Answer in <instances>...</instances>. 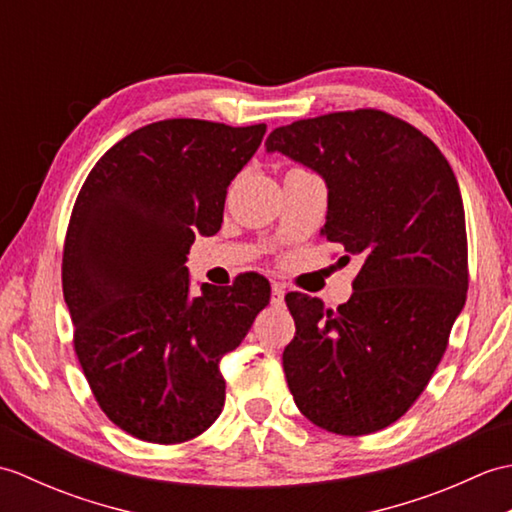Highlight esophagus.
Returning <instances> with one entry per match:
<instances>
[{
  "label": "esophagus",
  "mask_w": 512,
  "mask_h": 512,
  "mask_svg": "<svg viewBox=\"0 0 512 512\" xmlns=\"http://www.w3.org/2000/svg\"><path fill=\"white\" fill-rule=\"evenodd\" d=\"M284 295H286L284 284H279V281H275V284H273V297H270V301H273V306H284Z\"/></svg>",
  "instance_id": "esophagus-1"
}]
</instances>
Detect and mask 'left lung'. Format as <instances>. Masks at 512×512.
<instances>
[{
  "mask_svg": "<svg viewBox=\"0 0 512 512\" xmlns=\"http://www.w3.org/2000/svg\"><path fill=\"white\" fill-rule=\"evenodd\" d=\"M328 184L321 235L339 262L361 257L339 308L288 292L297 332L284 372L299 411L339 436L389 427L418 400L449 345L469 290L458 180L420 129L380 110L332 112L266 138Z\"/></svg>",
  "mask_w": 512,
  "mask_h": 512,
  "instance_id": "obj_1",
  "label": "left lung"
}]
</instances>
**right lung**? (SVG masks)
Masks as SVG:
<instances>
[{
    "mask_svg": "<svg viewBox=\"0 0 512 512\" xmlns=\"http://www.w3.org/2000/svg\"><path fill=\"white\" fill-rule=\"evenodd\" d=\"M266 125L167 118L107 149L85 178L63 244L74 352L116 427L156 444L200 436L224 407L220 358L270 301L268 279L202 284L184 266L195 235L220 231L228 184Z\"/></svg>",
    "mask_w": 512,
    "mask_h": 512,
    "instance_id": "right-lung-1",
    "label": "right lung"
}]
</instances>
